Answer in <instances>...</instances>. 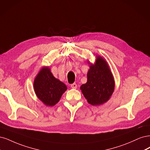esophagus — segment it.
<instances>
[{"mask_svg": "<svg viewBox=\"0 0 150 150\" xmlns=\"http://www.w3.org/2000/svg\"><path fill=\"white\" fill-rule=\"evenodd\" d=\"M71 87L72 88L76 89V88H77V85H76L75 83H72V84H71Z\"/></svg>", "mask_w": 150, "mask_h": 150, "instance_id": "esophagus-1", "label": "esophagus"}]
</instances>
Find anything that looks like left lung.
Segmentation results:
<instances>
[{
	"instance_id": "left-lung-1",
	"label": "left lung",
	"mask_w": 150,
	"mask_h": 150,
	"mask_svg": "<svg viewBox=\"0 0 150 150\" xmlns=\"http://www.w3.org/2000/svg\"><path fill=\"white\" fill-rule=\"evenodd\" d=\"M90 65L87 81L80 90L88 103L91 105H102L110 98L114 91L115 81L108 63L100 56H96L95 64Z\"/></svg>"
}]
</instances>
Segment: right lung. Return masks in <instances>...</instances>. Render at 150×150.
Listing matches in <instances>:
<instances>
[{
	"label": "right lung",
	"instance_id": "add662e5",
	"mask_svg": "<svg viewBox=\"0 0 150 150\" xmlns=\"http://www.w3.org/2000/svg\"><path fill=\"white\" fill-rule=\"evenodd\" d=\"M35 93L40 101L47 106H54L59 102L67 90V86L55 78L49 67H43L33 82Z\"/></svg>",
	"mask_w": 150,
	"mask_h": 150
}]
</instances>
